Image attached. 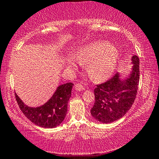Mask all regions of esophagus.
Returning a JSON list of instances; mask_svg holds the SVG:
<instances>
[{
  "mask_svg": "<svg viewBox=\"0 0 159 159\" xmlns=\"http://www.w3.org/2000/svg\"><path fill=\"white\" fill-rule=\"evenodd\" d=\"M75 89L76 91H83L85 89L81 83H77V84L75 85Z\"/></svg>",
  "mask_w": 159,
  "mask_h": 159,
  "instance_id": "esophagus-1",
  "label": "esophagus"
}]
</instances>
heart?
Wrapping results in <instances>:
<instances>
[{
  "label": "heart",
  "instance_id": "1",
  "mask_svg": "<svg viewBox=\"0 0 159 159\" xmlns=\"http://www.w3.org/2000/svg\"><path fill=\"white\" fill-rule=\"evenodd\" d=\"M119 58L118 49L106 41H96L83 46L78 50L76 58L80 64L89 63L87 71L92 80L102 81L113 74ZM70 65H74V61Z\"/></svg>",
  "mask_w": 159,
  "mask_h": 159
}]
</instances>
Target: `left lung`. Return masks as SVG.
I'll return each instance as SVG.
<instances>
[{"label": "left lung", "instance_id": "1", "mask_svg": "<svg viewBox=\"0 0 159 159\" xmlns=\"http://www.w3.org/2000/svg\"><path fill=\"white\" fill-rule=\"evenodd\" d=\"M132 70L125 79L117 73L105 83L94 89V106L91 114L97 121L111 123L125 115L136 98L140 80V61L137 56L131 58Z\"/></svg>", "mask_w": 159, "mask_h": 159}]
</instances>
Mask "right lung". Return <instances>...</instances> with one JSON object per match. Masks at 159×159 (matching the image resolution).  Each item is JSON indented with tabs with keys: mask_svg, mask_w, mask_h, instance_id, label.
I'll return each mask as SVG.
<instances>
[{
	"mask_svg": "<svg viewBox=\"0 0 159 159\" xmlns=\"http://www.w3.org/2000/svg\"><path fill=\"white\" fill-rule=\"evenodd\" d=\"M73 85L72 83L59 85L47 102L37 107L27 106L16 93V99L20 110L31 122L42 128H56L65 118Z\"/></svg>",
	"mask_w": 159,
	"mask_h": 159,
	"instance_id": "add662e5",
	"label": "right lung"
}]
</instances>
